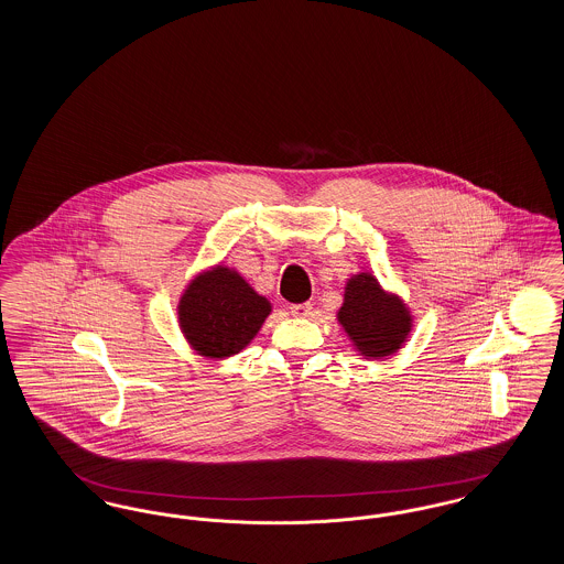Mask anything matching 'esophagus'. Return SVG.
<instances>
[{
  "mask_svg": "<svg viewBox=\"0 0 564 564\" xmlns=\"http://www.w3.org/2000/svg\"><path fill=\"white\" fill-rule=\"evenodd\" d=\"M290 311H292V315H294V317H308V315H311V311H313V304H311V302L292 304V306H290Z\"/></svg>",
  "mask_w": 564,
  "mask_h": 564,
  "instance_id": "obj_1",
  "label": "esophagus"
}]
</instances>
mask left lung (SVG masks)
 Here are the masks:
<instances>
[{"instance_id":"8db88e82","label":"left lung","mask_w":564,"mask_h":564,"mask_svg":"<svg viewBox=\"0 0 564 564\" xmlns=\"http://www.w3.org/2000/svg\"><path fill=\"white\" fill-rule=\"evenodd\" d=\"M338 322L355 349L368 359H382L400 349L412 317L398 295L387 294L370 272L350 276Z\"/></svg>"}]
</instances>
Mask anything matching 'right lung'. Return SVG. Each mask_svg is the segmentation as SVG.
I'll return each instance as SVG.
<instances>
[{
    "instance_id": "1",
    "label": "right lung",
    "mask_w": 564,
    "mask_h": 564,
    "mask_svg": "<svg viewBox=\"0 0 564 564\" xmlns=\"http://www.w3.org/2000/svg\"><path fill=\"white\" fill-rule=\"evenodd\" d=\"M177 313L192 349L221 359L253 340L270 315V302L256 294L237 270L215 267L192 279Z\"/></svg>"
}]
</instances>
